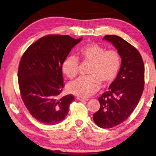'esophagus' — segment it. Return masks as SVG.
Returning <instances> with one entry per match:
<instances>
[{
    "instance_id": "obj_1",
    "label": "esophagus",
    "mask_w": 156,
    "mask_h": 156,
    "mask_svg": "<svg viewBox=\"0 0 156 156\" xmlns=\"http://www.w3.org/2000/svg\"><path fill=\"white\" fill-rule=\"evenodd\" d=\"M77 99L78 100V101H87L89 100L87 98H77Z\"/></svg>"
}]
</instances>
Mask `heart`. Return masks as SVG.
<instances>
[{
  "mask_svg": "<svg viewBox=\"0 0 156 156\" xmlns=\"http://www.w3.org/2000/svg\"><path fill=\"white\" fill-rule=\"evenodd\" d=\"M82 61L91 63L86 77H81L67 85V91L81 98H87L95 94L101 87V81L109 84L118 75L122 58L119 52L110 49L105 51L102 46L89 43L79 50ZM79 69L78 58L74 55L66 57L61 64V71L67 77L77 76Z\"/></svg>",
  "mask_w": 156,
  "mask_h": 156,
  "instance_id": "obj_1",
  "label": "heart"
}]
</instances>
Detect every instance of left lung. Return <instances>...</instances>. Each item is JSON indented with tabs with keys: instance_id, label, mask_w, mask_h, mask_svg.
<instances>
[{
	"instance_id": "obj_1",
	"label": "left lung",
	"mask_w": 156,
	"mask_h": 156,
	"mask_svg": "<svg viewBox=\"0 0 156 156\" xmlns=\"http://www.w3.org/2000/svg\"><path fill=\"white\" fill-rule=\"evenodd\" d=\"M122 58L118 75L109 90L99 98V109L93 114L94 122L101 128H112L128 118L139 103L144 88V65L136 48L119 36L105 35Z\"/></svg>"
}]
</instances>
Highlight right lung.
<instances>
[{"label": "right lung", "mask_w": 156, "mask_h": 156, "mask_svg": "<svg viewBox=\"0 0 156 156\" xmlns=\"http://www.w3.org/2000/svg\"><path fill=\"white\" fill-rule=\"evenodd\" d=\"M81 40L61 34L43 37L31 44L20 59V95L30 115L41 123L53 126L67 115L75 99L72 95L59 97L64 87L61 64Z\"/></svg>", "instance_id": "right-lung-1"}]
</instances>
